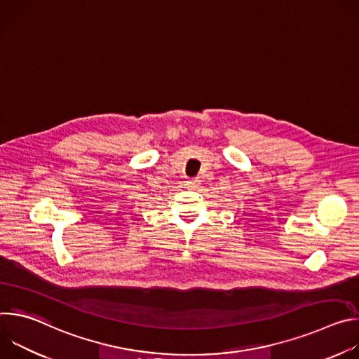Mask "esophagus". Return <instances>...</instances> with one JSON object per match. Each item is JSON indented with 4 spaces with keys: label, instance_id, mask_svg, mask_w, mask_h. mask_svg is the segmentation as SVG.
<instances>
[{
    "label": "esophagus",
    "instance_id": "obj_1",
    "mask_svg": "<svg viewBox=\"0 0 359 359\" xmlns=\"http://www.w3.org/2000/svg\"><path fill=\"white\" fill-rule=\"evenodd\" d=\"M187 183H189V184H191V186H196V184H198V183H200V180H198V177H196V179H191V180H189Z\"/></svg>",
    "mask_w": 359,
    "mask_h": 359
}]
</instances>
